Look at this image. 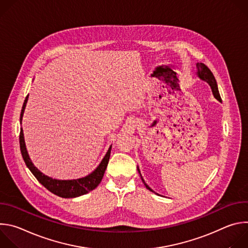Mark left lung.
Returning a JSON list of instances; mask_svg holds the SVG:
<instances>
[{
    "instance_id": "obj_1",
    "label": "left lung",
    "mask_w": 248,
    "mask_h": 248,
    "mask_svg": "<svg viewBox=\"0 0 248 248\" xmlns=\"http://www.w3.org/2000/svg\"><path fill=\"white\" fill-rule=\"evenodd\" d=\"M196 67H197V73H196V74H197V77H198L200 79L206 81V82L210 85V87H211V89H212V93H213L214 97H215L218 101L222 102V99H221V96H220V93H219V90H218L217 81H216V79H215L213 74H212L211 70L207 67V65H205V64L202 63V62H197V63H196ZM137 170H138V172H139V174H140V176H141V180H142V182H143L144 186H146V188L149 189L150 191L154 192V191L147 186V184L144 182V180H143V178H142V175H141V173H140V170H139V168H138V167H137ZM155 193H156V192H155ZM156 194H157V193H156Z\"/></svg>"
}]
</instances>
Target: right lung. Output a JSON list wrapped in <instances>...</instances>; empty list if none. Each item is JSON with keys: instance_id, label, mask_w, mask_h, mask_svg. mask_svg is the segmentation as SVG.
<instances>
[{"instance_id": "1", "label": "right lung", "mask_w": 248, "mask_h": 248, "mask_svg": "<svg viewBox=\"0 0 248 248\" xmlns=\"http://www.w3.org/2000/svg\"><path fill=\"white\" fill-rule=\"evenodd\" d=\"M28 100V95L26 96L23 106H22V110L20 113V124L22 122V117L23 113L26 107V103ZM19 145H20V151L22 158L27 166V168L30 170V171L33 173L35 178L37 179V181L45 186L49 191L52 193L62 197V198H75L78 197L81 195H84L88 193L89 191L95 189L99 184L101 183L103 175L105 173L106 169H107L110 155H111V149L112 146L108 149V152L106 153L105 157L99 164V166L88 175L84 176V178L78 179V180H56L53 178H50V176L44 174L42 171H40L36 167L34 166L32 161L30 160V157L28 155L26 146H25V141H24V135H23V130L20 128V134H19Z\"/></svg>"}]
</instances>
